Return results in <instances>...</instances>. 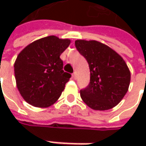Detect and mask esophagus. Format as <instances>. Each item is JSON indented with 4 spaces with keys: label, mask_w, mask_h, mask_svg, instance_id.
Here are the masks:
<instances>
[{
    "label": "esophagus",
    "mask_w": 146,
    "mask_h": 146,
    "mask_svg": "<svg viewBox=\"0 0 146 146\" xmlns=\"http://www.w3.org/2000/svg\"><path fill=\"white\" fill-rule=\"evenodd\" d=\"M73 78H74V79H76V78H77V73H73Z\"/></svg>",
    "instance_id": "1"
}]
</instances>
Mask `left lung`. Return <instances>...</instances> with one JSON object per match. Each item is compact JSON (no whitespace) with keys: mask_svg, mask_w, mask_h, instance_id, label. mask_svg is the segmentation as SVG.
<instances>
[{"mask_svg":"<svg viewBox=\"0 0 146 146\" xmlns=\"http://www.w3.org/2000/svg\"><path fill=\"white\" fill-rule=\"evenodd\" d=\"M75 46L85 57L90 71L88 87L80 96L96 111L113 108L129 90L131 74L123 58L108 45L97 40H75Z\"/></svg>","mask_w":146,"mask_h":146,"instance_id":"obj_1","label":"left lung"}]
</instances>
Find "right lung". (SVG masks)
Returning <instances> with one entry per match:
<instances>
[{
    "label": "right lung",
    "mask_w": 146,
    "mask_h": 146,
    "mask_svg": "<svg viewBox=\"0 0 146 146\" xmlns=\"http://www.w3.org/2000/svg\"><path fill=\"white\" fill-rule=\"evenodd\" d=\"M69 39L50 35L23 48L14 62L17 88L29 104L46 108L62 95L71 74L62 70L61 54L69 46Z\"/></svg>",
    "instance_id": "1"
}]
</instances>
